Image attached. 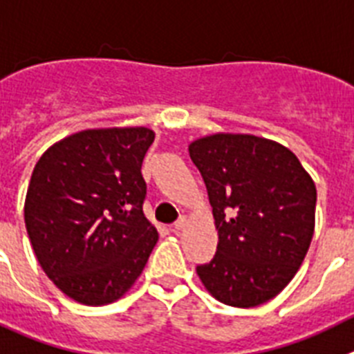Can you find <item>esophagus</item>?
Instances as JSON below:
<instances>
[{"mask_svg":"<svg viewBox=\"0 0 354 354\" xmlns=\"http://www.w3.org/2000/svg\"><path fill=\"white\" fill-rule=\"evenodd\" d=\"M185 224H187V219H185V217H180V219H178L176 223L173 224V228L176 230V232H180V230L185 228Z\"/></svg>","mask_w":354,"mask_h":354,"instance_id":"obj_1","label":"esophagus"}]
</instances>
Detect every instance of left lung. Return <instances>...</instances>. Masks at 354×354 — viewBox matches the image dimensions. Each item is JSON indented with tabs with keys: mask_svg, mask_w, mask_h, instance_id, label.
<instances>
[{
	"mask_svg": "<svg viewBox=\"0 0 354 354\" xmlns=\"http://www.w3.org/2000/svg\"><path fill=\"white\" fill-rule=\"evenodd\" d=\"M189 153L219 232L217 253L196 267L198 276L224 305H262L305 260L315 226V183L290 149L254 135L203 137Z\"/></svg>",
	"mask_w": 354,
	"mask_h": 354,
	"instance_id": "8db88e82",
	"label": "left lung"
}]
</instances>
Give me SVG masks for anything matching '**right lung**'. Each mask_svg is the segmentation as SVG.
Wrapping results in <instances>:
<instances>
[{
    "label": "right lung",
    "mask_w": 354,
    "mask_h": 354,
    "mask_svg": "<svg viewBox=\"0 0 354 354\" xmlns=\"http://www.w3.org/2000/svg\"><path fill=\"white\" fill-rule=\"evenodd\" d=\"M147 128L85 130L39 158L24 201L35 257L66 296L84 305L119 299L139 278L158 232L144 215Z\"/></svg>",
    "instance_id": "add662e5"
}]
</instances>
